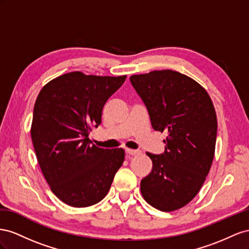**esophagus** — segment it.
I'll return each instance as SVG.
<instances>
[{
	"mask_svg": "<svg viewBox=\"0 0 249 249\" xmlns=\"http://www.w3.org/2000/svg\"><path fill=\"white\" fill-rule=\"evenodd\" d=\"M126 153L128 155H140L141 151L140 150H133V149H126Z\"/></svg>",
	"mask_w": 249,
	"mask_h": 249,
	"instance_id": "obj_1",
	"label": "esophagus"
}]
</instances>
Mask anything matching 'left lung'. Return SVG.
I'll return each instance as SVG.
<instances>
[{
    "label": "left lung",
    "mask_w": 249,
    "mask_h": 249,
    "mask_svg": "<svg viewBox=\"0 0 249 249\" xmlns=\"http://www.w3.org/2000/svg\"><path fill=\"white\" fill-rule=\"evenodd\" d=\"M132 87L144 101L156 131H166L161 154H146L152 171L141 181V193L151 207L173 212L197 195L215 154L217 117L201 85L172 70L132 75Z\"/></svg>",
    "instance_id": "8db88e82"
}]
</instances>
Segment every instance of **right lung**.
I'll use <instances>...</instances> for the list:
<instances>
[{
    "instance_id": "obj_1",
    "label": "right lung",
    "mask_w": 249,
    "mask_h": 249,
    "mask_svg": "<svg viewBox=\"0 0 249 249\" xmlns=\"http://www.w3.org/2000/svg\"><path fill=\"white\" fill-rule=\"evenodd\" d=\"M125 79L76 71L48 82L35 101L31 138L37 161L51 191L71 207L101 201L123 165L122 148H99L89 134Z\"/></svg>"
}]
</instances>
